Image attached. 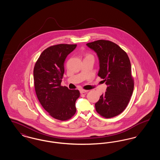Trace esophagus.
Listing matches in <instances>:
<instances>
[{
  "mask_svg": "<svg viewBox=\"0 0 160 160\" xmlns=\"http://www.w3.org/2000/svg\"><path fill=\"white\" fill-rule=\"evenodd\" d=\"M88 92V91H87V90H83V89H82V90L80 91V93H86V92Z\"/></svg>",
  "mask_w": 160,
  "mask_h": 160,
  "instance_id": "34e87169",
  "label": "esophagus"
}]
</instances>
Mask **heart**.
<instances>
[{
	"label": "heart",
	"mask_w": 160,
	"mask_h": 160,
	"mask_svg": "<svg viewBox=\"0 0 160 160\" xmlns=\"http://www.w3.org/2000/svg\"><path fill=\"white\" fill-rule=\"evenodd\" d=\"M91 56V55H90V54H88L86 56Z\"/></svg>",
	"instance_id": "b5f03b06"
}]
</instances>
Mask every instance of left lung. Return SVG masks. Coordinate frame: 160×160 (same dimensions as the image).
<instances>
[{
    "mask_svg": "<svg viewBox=\"0 0 160 160\" xmlns=\"http://www.w3.org/2000/svg\"><path fill=\"white\" fill-rule=\"evenodd\" d=\"M98 57V76L107 88L95 103L96 111L106 118L121 114L127 106L134 89L131 65L127 53L114 42L98 40L86 44Z\"/></svg>",
    "mask_w": 160,
    "mask_h": 160,
    "instance_id": "1",
    "label": "left lung"
}]
</instances>
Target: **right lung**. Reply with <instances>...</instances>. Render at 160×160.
Returning a JSON list of instances; mask_svg holds the SVG:
<instances>
[{
	"label": "right lung",
	"mask_w": 160,
	"mask_h": 160,
	"mask_svg": "<svg viewBox=\"0 0 160 160\" xmlns=\"http://www.w3.org/2000/svg\"><path fill=\"white\" fill-rule=\"evenodd\" d=\"M76 44H58L44 50L33 69L36 94L42 106L54 118L67 121L76 112L78 90H70L61 85L66 58Z\"/></svg>",
	"instance_id": "right-lung-1"
}]
</instances>
